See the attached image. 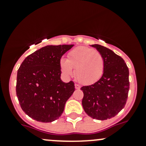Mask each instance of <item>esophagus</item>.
I'll return each mask as SVG.
<instances>
[{"mask_svg": "<svg viewBox=\"0 0 146 146\" xmlns=\"http://www.w3.org/2000/svg\"><path fill=\"white\" fill-rule=\"evenodd\" d=\"M75 88H76V90H78L80 88V86L79 85H78V84H76V85H75Z\"/></svg>", "mask_w": 146, "mask_h": 146, "instance_id": "34e87169", "label": "esophagus"}]
</instances>
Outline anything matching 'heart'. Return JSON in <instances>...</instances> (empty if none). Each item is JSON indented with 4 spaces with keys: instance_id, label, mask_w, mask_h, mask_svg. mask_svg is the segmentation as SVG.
I'll return each mask as SVG.
<instances>
[{
    "instance_id": "1",
    "label": "heart",
    "mask_w": 146,
    "mask_h": 146,
    "mask_svg": "<svg viewBox=\"0 0 146 146\" xmlns=\"http://www.w3.org/2000/svg\"><path fill=\"white\" fill-rule=\"evenodd\" d=\"M68 59L61 58L60 68L66 76L73 75L80 83L90 85L101 78L105 69V61L101 53L92 48L78 46L68 52Z\"/></svg>"
}]
</instances>
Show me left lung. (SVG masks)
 Here are the masks:
<instances>
[{"mask_svg": "<svg viewBox=\"0 0 146 146\" xmlns=\"http://www.w3.org/2000/svg\"><path fill=\"white\" fill-rule=\"evenodd\" d=\"M102 54L105 69L98 81L80 90L84 96L82 104L91 118L106 120L115 117L125 107L129 90V68L124 60L110 48L93 44Z\"/></svg>", "mask_w": 146, "mask_h": 146, "instance_id": "1", "label": "left lung"}]
</instances>
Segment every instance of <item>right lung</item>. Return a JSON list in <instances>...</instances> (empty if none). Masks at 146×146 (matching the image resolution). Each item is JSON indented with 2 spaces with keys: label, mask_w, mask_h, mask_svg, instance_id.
Instances as JSON below:
<instances>
[{
  "label": "right lung",
  "mask_w": 146,
  "mask_h": 146,
  "mask_svg": "<svg viewBox=\"0 0 146 146\" xmlns=\"http://www.w3.org/2000/svg\"><path fill=\"white\" fill-rule=\"evenodd\" d=\"M74 45L46 46L26 57L17 75L16 95L26 114L37 121H54L64 112L74 82L61 80L59 61Z\"/></svg>",
  "instance_id": "1"
}]
</instances>
